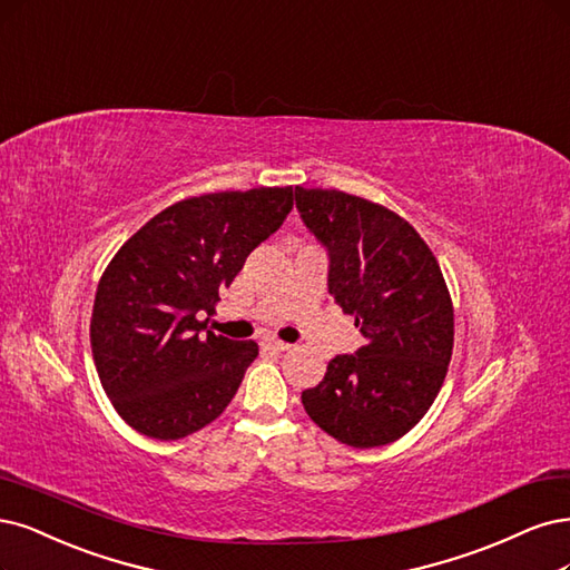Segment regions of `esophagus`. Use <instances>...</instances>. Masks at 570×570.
Segmentation results:
<instances>
[{
    "instance_id": "obj_1",
    "label": "esophagus",
    "mask_w": 570,
    "mask_h": 570,
    "mask_svg": "<svg viewBox=\"0 0 570 570\" xmlns=\"http://www.w3.org/2000/svg\"><path fill=\"white\" fill-rule=\"evenodd\" d=\"M264 346H266V348H271V351H287V348H292V344L281 342V340H266V342H264Z\"/></svg>"
}]
</instances>
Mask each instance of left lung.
<instances>
[{
    "mask_svg": "<svg viewBox=\"0 0 570 570\" xmlns=\"http://www.w3.org/2000/svg\"><path fill=\"white\" fill-rule=\"evenodd\" d=\"M306 228L327 247V289L367 340L302 391L308 417L351 448L394 443L439 396L455 316L434 252L396 212L358 195L294 188Z\"/></svg>",
    "mask_w": 570,
    "mask_h": 570,
    "instance_id": "obj_1",
    "label": "left lung"
}]
</instances>
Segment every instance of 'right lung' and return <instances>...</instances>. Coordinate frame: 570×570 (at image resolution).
<instances>
[{"mask_svg": "<svg viewBox=\"0 0 570 570\" xmlns=\"http://www.w3.org/2000/svg\"><path fill=\"white\" fill-rule=\"evenodd\" d=\"M292 186L174 203L117 249L96 287L91 353L112 407L158 441L217 420L257 358L254 342L214 335L198 313L292 209Z\"/></svg>", "mask_w": 570, "mask_h": 570, "instance_id": "add662e5", "label": "right lung"}]
</instances>
